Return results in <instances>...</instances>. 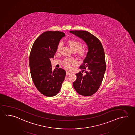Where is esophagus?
<instances>
[{
    "label": "esophagus",
    "mask_w": 135,
    "mask_h": 135,
    "mask_svg": "<svg viewBox=\"0 0 135 135\" xmlns=\"http://www.w3.org/2000/svg\"><path fill=\"white\" fill-rule=\"evenodd\" d=\"M70 74V73H69V72H68V71H66V75H69Z\"/></svg>",
    "instance_id": "esophagus-1"
}]
</instances>
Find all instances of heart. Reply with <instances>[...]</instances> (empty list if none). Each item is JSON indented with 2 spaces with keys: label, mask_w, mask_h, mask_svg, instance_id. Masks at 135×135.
Wrapping results in <instances>:
<instances>
[{
  "label": "heart",
  "mask_w": 135,
  "mask_h": 135,
  "mask_svg": "<svg viewBox=\"0 0 135 135\" xmlns=\"http://www.w3.org/2000/svg\"><path fill=\"white\" fill-rule=\"evenodd\" d=\"M68 43L71 50L73 51H78L79 55L83 56L86 54L87 51L86 49L81 48V43L80 41L76 40H70L68 41ZM62 44L61 42L59 43L57 47V49L58 51H60L62 47ZM76 63V61L74 59H65L64 61V67L68 69H70L71 65H74Z\"/></svg>",
  "instance_id": "heart-1"
}]
</instances>
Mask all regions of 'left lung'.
<instances>
[{"label": "left lung", "instance_id": "1", "mask_svg": "<svg viewBox=\"0 0 135 135\" xmlns=\"http://www.w3.org/2000/svg\"><path fill=\"white\" fill-rule=\"evenodd\" d=\"M71 33L82 38L86 43L88 51L79 68L82 70L75 74L74 88L79 94L87 97L94 94L102 84L106 70L104 51L99 40L88 31H71ZM84 71L86 74H82Z\"/></svg>", "mask_w": 135, "mask_h": 135}]
</instances>
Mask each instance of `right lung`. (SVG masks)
I'll return each instance as SVG.
<instances>
[{"mask_svg":"<svg viewBox=\"0 0 135 135\" xmlns=\"http://www.w3.org/2000/svg\"><path fill=\"white\" fill-rule=\"evenodd\" d=\"M64 36L65 33L61 31L44 32L36 40L31 50L29 60L31 76L37 89L46 97H54L58 93L66 75L64 69L53 70L50 61Z\"/></svg>","mask_w":135,"mask_h":135,"instance_id":"obj_1","label":"right lung"}]
</instances>
